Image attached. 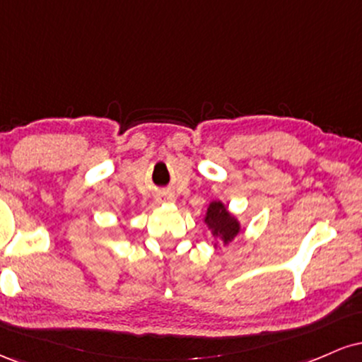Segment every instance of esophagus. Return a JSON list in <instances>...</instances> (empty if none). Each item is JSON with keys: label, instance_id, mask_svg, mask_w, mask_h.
Segmentation results:
<instances>
[{"label": "esophagus", "instance_id": "obj_1", "mask_svg": "<svg viewBox=\"0 0 362 362\" xmlns=\"http://www.w3.org/2000/svg\"><path fill=\"white\" fill-rule=\"evenodd\" d=\"M163 201L165 202H173V197H172V195H163Z\"/></svg>", "mask_w": 362, "mask_h": 362}]
</instances>
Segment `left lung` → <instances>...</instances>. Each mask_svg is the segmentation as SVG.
<instances>
[{"mask_svg":"<svg viewBox=\"0 0 362 362\" xmlns=\"http://www.w3.org/2000/svg\"><path fill=\"white\" fill-rule=\"evenodd\" d=\"M204 223L213 236V247L221 248L233 243L236 236L242 233V223L228 209L223 201H211L207 204Z\"/></svg>","mask_w":362,"mask_h":362,"instance_id":"8db88e82","label":"left lung"}]
</instances>
